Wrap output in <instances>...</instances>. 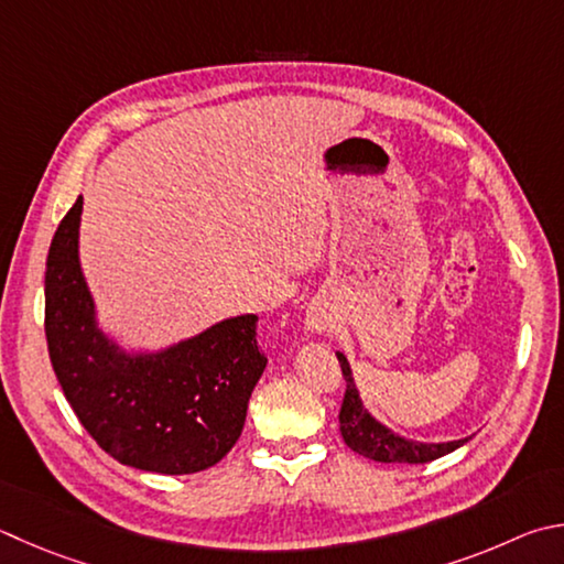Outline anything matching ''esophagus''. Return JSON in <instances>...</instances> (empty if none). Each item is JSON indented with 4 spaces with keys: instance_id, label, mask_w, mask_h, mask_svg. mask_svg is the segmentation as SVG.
Wrapping results in <instances>:
<instances>
[{
    "instance_id": "34e87169",
    "label": "esophagus",
    "mask_w": 564,
    "mask_h": 564,
    "mask_svg": "<svg viewBox=\"0 0 564 564\" xmlns=\"http://www.w3.org/2000/svg\"><path fill=\"white\" fill-rule=\"evenodd\" d=\"M305 325H308V330L311 333H317V335H323V333H327L333 327V321H330V315H327L325 311H311L308 313V321H305Z\"/></svg>"
}]
</instances>
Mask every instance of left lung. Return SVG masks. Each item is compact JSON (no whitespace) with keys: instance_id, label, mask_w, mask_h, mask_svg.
Instances as JSON below:
<instances>
[{"instance_id":"obj_1","label":"left lung","mask_w":564,"mask_h":564,"mask_svg":"<svg viewBox=\"0 0 564 564\" xmlns=\"http://www.w3.org/2000/svg\"><path fill=\"white\" fill-rule=\"evenodd\" d=\"M335 355L337 360H340L343 377L347 384L343 406H340V434L345 438V444L350 446L355 454L380 460V464H429V460L456 452L458 446H464L470 438L466 436V438H456V442L424 444V442H414V438H404L394 434L392 429L384 426L382 422H377V419L370 414V409L365 406L347 357L343 352H335Z\"/></svg>"}]
</instances>
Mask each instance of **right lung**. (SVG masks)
<instances>
[{"mask_svg":"<svg viewBox=\"0 0 564 564\" xmlns=\"http://www.w3.org/2000/svg\"><path fill=\"white\" fill-rule=\"evenodd\" d=\"M80 212L84 197L58 224L44 279L48 357L70 409L126 466L182 476L219 464L265 367L259 317H227L162 350H126L98 325L78 259Z\"/></svg>","mask_w":564,"mask_h":564,"instance_id":"1","label":"right lung"}]
</instances>
